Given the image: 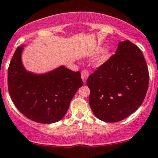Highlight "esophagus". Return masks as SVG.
<instances>
[{
  "mask_svg": "<svg viewBox=\"0 0 158 158\" xmlns=\"http://www.w3.org/2000/svg\"><path fill=\"white\" fill-rule=\"evenodd\" d=\"M89 76V71L88 69H83L82 72H81V78H82L83 82L86 83Z\"/></svg>",
  "mask_w": 158,
  "mask_h": 158,
  "instance_id": "obj_1",
  "label": "esophagus"
}]
</instances>
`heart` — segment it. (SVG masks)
Masks as SVG:
<instances>
[{
    "instance_id": "heart-1",
    "label": "heart",
    "mask_w": 158,
    "mask_h": 158,
    "mask_svg": "<svg viewBox=\"0 0 158 158\" xmlns=\"http://www.w3.org/2000/svg\"><path fill=\"white\" fill-rule=\"evenodd\" d=\"M106 56H104V57H103V58L101 59V61H103L104 60H106Z\"/></svg>"
}]
</instances>
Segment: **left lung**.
<instances>
[{"instance_id": "left-lung-1", "label": "left lung", "mask_w": 158, "mask_h": 158, "mask_svg": "<svg viewBox=\"0 0 158 158\" xmlns=\"http://www.w3.org/2000/svg\"><path fill=\"white\" fill-rule=\"evenodd\" d=\"M149 70L143 55L135 44L119 42L115 54L89 76V105L94 114L113 123L135 112L144 101Z\"/></svg>"}]
</instances>
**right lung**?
I'll list each match as a JSON object with an SVG mask.
<instances>
[{
  "instance_id": "right-lung-1",
  "label": "right lung",
  "mask_w": 158,
  "mask_h": 158,
  "mask_svg": "<svg viewBox=\"0 0 158 158\" xmlns=\"http://www.w3.org/2000/svg\"><path fill=\"white\" fill-rule=\"evenodd\" d=\"M23 46L17 48L8 69V90L17 109L35 122L59 121L67 112L70 102L83 82L79 71L60 66L44 75L24 69L21 63Z\"/></svg>"
}]
</instances>
